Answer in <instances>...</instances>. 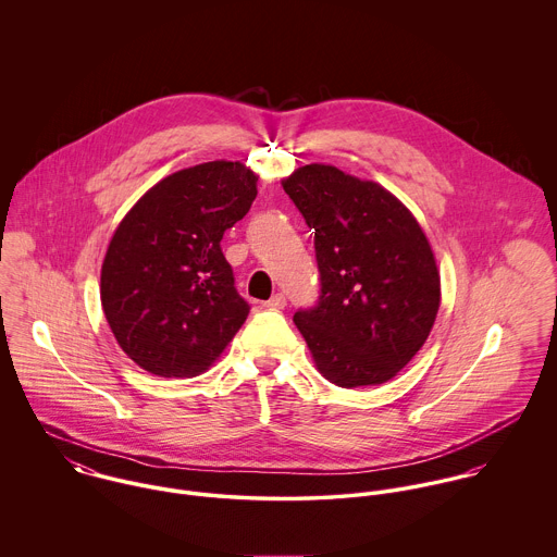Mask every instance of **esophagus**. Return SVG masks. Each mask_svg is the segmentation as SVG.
I'll list each match as a JSON object with an SVG mask.
<instances>
[{"instance_id": "obj_1", "label": "esophagus", "mask_w": 557, "mask_h": 557, "mask_svg": "<svg viewBox=\"0 0 557 557\" xmlns=\"http://www.w3.org/2000/svg\"><path fill=\"white\" fill-rule=\"evenodd\" d=\"M263 307L270 311H281L287 307V298H285V294H274L268 302H263Z\"/></svg>"}]
</instances>
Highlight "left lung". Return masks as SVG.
Listing matches in <instances>:
<instances>
[{
  "label": "left lung",
  "instance_id": "1",
  "mask_svg": "<svg viewBox=\"0 0 557 557\" xmlns=\"http://www.w3.org/2000/svg\"><path fill=\"white\" fill-rule=\"evenodd\" d=\"M283 188L315 230L319 298L294 321L319 373L341 388L393 380L440 309L424 232L386 188L330 164L300 166Z\"/></svg>",
  "mask_w": 557,
  "mask_h": 557
}]
</instances>
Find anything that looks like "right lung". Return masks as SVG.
<instances>
[{"mask_svg":"<svg viewBox=\"0 0 557 557\" xmlns=\"http://www.w3.org/2000/svg\"><path fill=\"white\" fill-rule=\"evenodd\" d=\"M257 175L242 162L182 169L124 216L104 255L100 300L120 347L148 373L195 377L250 311L221 239L246 216Z\"/></svg>","mask_w":557,"mask_h":557,"instance_id":"1","label":"right lung"}]
</instances>
